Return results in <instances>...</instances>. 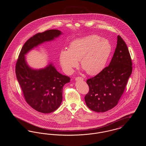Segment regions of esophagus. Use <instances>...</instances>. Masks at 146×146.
Returning <instances> with one entry per match:
<instances>
[{
    "mask_svg": "<svg viewBox=\"0 0 146 146\" xmlns=\"http://www.w3.org/2000/svg\"><path fill=\"white\" fill-rule=\"evenodd\" d=\"M76 80H83V78L81 76H78L76 78Z\"/></svg>",
    "mask_w": 146,
    "mask_h": 146,
    "instance_id": "1",
    "label": "esophagus"
}]
</instances>
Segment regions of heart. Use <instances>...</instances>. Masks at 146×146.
I'll list each match as a JSON object with an SVG mask.
<instances>
[{
    "mask_svg": "<svg viewBox=\"0 0 146 146\" xmlns=\"http://www.w3.org/2000/svg\"><path fill=\"white\" fill-rule=\"evenodd\" d=\"M110 42L97 35H90L71 42L68 50L60 51L59 61L63 70L71 73L80 61L82 67L90 76L101 72L111 54Z\"/></svg>",
    "mask_w": 146,
    "mask_h": 146,
    "instance_id": "obj_1",
    "label": "heart"
}]
</instances>
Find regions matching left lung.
Returning a JSON list of instances; mask_svg holds the SVG:
<instances>
[{"label": "left lung", "instance_id": "8db88e82", "mask_svg": "<svg viewBox=\"0 0 146 146\" xmlns=\"http://www.w3.org/2000/svg\"><path fill=\"white\" fill-rule=\"evenodd\" d=\"M132 61L127 45L118 35L117 44L109 66L87 80L89 91L85 96L91 110L104 112L118 104L132 73Z\"/></svg>", "mask_w": 146, "mask_h": 146}]
</instances>
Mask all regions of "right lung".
Masks as SVG:
<instances>
[{"label": "right lung", "instance_id": "obj_1", "mask_svg": "<svg viewBox=\"0 0 146 146\" xmlns=\"http://www.w3.org/2000/svg\"><path fill=\"white\" fill-rule=\"evenodd\" d=\"M62 33L50 29L29 38L21 49L16 64V75L26 102L36 111L49 113L56 110L62 101L63 86L70 78L60 73L52 63L39 70L30 67L25 55L44 42H50Z\"/></svg>", "mask_w": 146, "mask_h": 146}]
</instances>
